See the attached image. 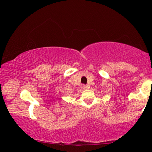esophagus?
<instances>
[{"mask_svg": "<svg viewBox=\"0 0 152 152\" xmlns=\"http://www.w3.org/2000/svg\"><path fill=\"white\" fill-rule=\"evenodd\" d=\"M82 88H83V89L85 90V89L87 88V86L86 85H83V86H82Z\"/></svg>", "mask_w": 152, "mask_h": 152, "instance_id": "1", "label": "esophagus"}]
</instances>
